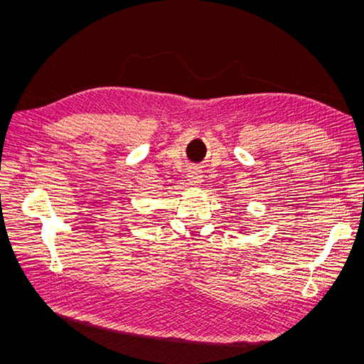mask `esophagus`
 Wrapping results in <instances>:
<instances>
[{
    "label": "esophagus",
    "instance_id": "obj_1",
    "mask_svg": "<svg viewBox=\"0 0 364 364\" xmlns=\"http://www.w3.org/2000/svg\"><path fill=\"white\" fill-rule=\"evenodd\" d=\"M188 182L190 185H199L202 182V174L199 170H193L188 173Z\"/></svg>",
    "mask_w": 364,
    "mask_h": 364
}]
</instances>
